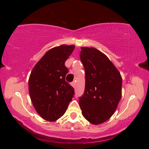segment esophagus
<instances>
[{
  "label": "esophagus",
  "mask_w": 149,
  "mask_h": 149,
  "mask_svg": "<svg viewBox=\"0 0 149 149\" xmlns=\"http://www.w3.org/2000/svg\"><path fill=\"white\" fill-rule=\"evenodd\" d=\"M71 85H72V86L74 87V88H75V86H76V85H75V81H73L72 83H71Z\"/></svg>",
  "instance_id": "obj_1"
}]
</instances>
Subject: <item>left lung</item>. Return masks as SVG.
<instances>
[{
	"label": "left lung",
	"instance_id": "obj_1",
	"mask_svg": "<svg viewBox=\"0 0 149 149\" xmlns=\"http://www.w3.org/2000/svg\"><path fill=\"white\" fill-rule=\"evenodd\" d=\"M80 59L85 72L84 93L79 99L84 117L94 125L114 114L122 97V79L109 58L95 48L81 47Z\"/></svg>",
	"mask_w": 149,
	"mask_h": 149
}]
</instances>
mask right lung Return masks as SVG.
<instances>
[{"mask_svg":"<svg viewBox=\"0 0 149 149\" xmlns=\"http://www.w3.org/2000/svg\"><path fill=\"white\" fill-rule=\"evenodd\" d=\"M74 49V45H62L48 50L30 74V98L45 120L54 122L62 117L74 97V89L65 81L68 69L64 64Z\"/></svg>","mask_w":149,"mask_h":149,"instance_id":"right-lung-1","label":"right lung"}]
</instances>
